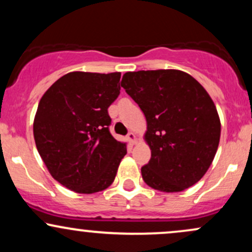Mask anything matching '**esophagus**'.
<instances>
[{
  "mask_svg": "<svg viewBox=\"0 0 252 252\" xmlns=\"http://www.w3.org/2000/svg\"><path fill=\"white\" fill-rule=\"evenodd\" d=\"M126 137H128V140L130 141V143L131 144H135L136 141H137V138H136V135L134 134V132H129Z\"/></svg>",
  "mask_w": 252,
  "mask_h": 252,
  "instance_id": "1",
  "label": "esophagus"
}]
</instances>
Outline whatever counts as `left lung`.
<instances>
[{
	"instance_id": "obj_1",
	"label": "left lung",
	"mask_w": 252,
	"mask_h": 252,
	"mask_svg": "<svg viewBox=\"0 0 252 252\" xmlns=\"http://www.w3.org/2000/svg\"><path fill=\"white\" fill-rule=\"evenodd\" d=\"M121 85L146 116L152 158L141 168L144 182L167 193L196 184L220 140V120L206 90L180 70L126 72Z\"/></svg>"
}]
</instances>
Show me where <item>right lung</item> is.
I'll return each instance as SVG.
<instances>
[{
    "instance_id": "1",
    "label": "right lung",
    "mask_w": 252,
    "mask_h": 252,
    "mask_svg": "<svg viewBox=\"0 0 252 252\" xmlns=\"http://www.w3.org/2000/svg\"><path fill=\"white\" fill-rule=\"evenodd\" d=\"M120 72H70L40 99L34 140L48 172L82 194L106 189L115 180L126 143L109 131L108 108L120 94Z\"/></svg>"
}]
</instances>
